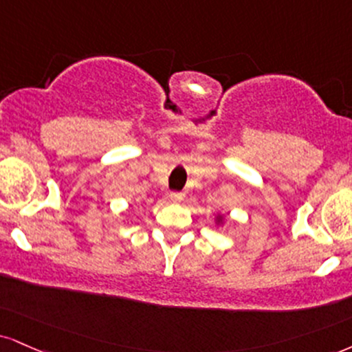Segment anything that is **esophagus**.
<instances>
[{
    "label": "esophagus",
    "mask_w": 352,
    "mask_h": 352,
    "mask_svg": "<svg viewBox=\"0 0 352 352\" xmlns=\"http://www.w3.org/2000/svg\"><path fill=\"white\" fill-rule=\"evenodd\" d=\"M184 198H185V193H182V192H172L170 193V200L175 201V203H180L182 200H184Z\"/></svg>",
    "instance_id": "1"
}]
</instances>
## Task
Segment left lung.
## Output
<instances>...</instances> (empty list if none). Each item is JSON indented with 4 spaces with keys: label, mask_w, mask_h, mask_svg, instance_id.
<instances>
[{
    "label": "left lung",
    "mask_w": 352,
    "mask_h": 352,
    "mask_svg": "<svg viewBox=\"0 0 352 352\" xmlns=\"http://www.w3.org/2000/svg\"><path fill=\"white\" fill-rule=\"evenodd\" d=\"M223 221V217H221V214H218V217H217V223H221Z\"/></svg>",
    "instance_id": "left-lung-1"
}]
</instances>
